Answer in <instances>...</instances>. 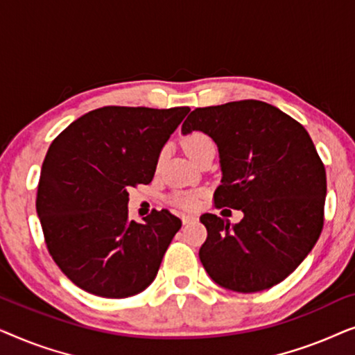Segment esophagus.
Listing matches in <instances>:
<instances>
[{"instance_id":"esophagus-1","label":"esophagus","mask_w":355,"mask_h":355,"mask_svg":"<svg viewBox=\"0 0 355 355\" xmlns=\"http://www.w3.org/2000/svg\"><path fill=\"white\" fill-rule=\"evenodd\" d=\"M196 221H197L196 216H182L184 225H191V223H196Z\"/></svg>"}]
</instances>
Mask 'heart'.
Returning a JSON list of instances; mask_svg holds the SVG:
<instances>
[{"instance_id": "obj_1", "label": "heart", "mask_w": 355, "mask_h": 355, "mask_svg": "<svg viewBox=\"0 0 355 355\" xmlns=\"http://www.w3.org/2000/svg\"><path fill=\"white\" fill-rule=\"evenodd\" d=\"M208 147H215L213 140L208 137V135L202 132H192L184 142V148L189 157L196 158L198 153L203 152V150ZM202 192H178L176 196L173 197L174 205L184 208V210H196L198 207V202H200Z\"/></svg>"}]
</instances>
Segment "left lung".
<instances>
[{"label": "left lung", "mask_w": 355, "mask_h": 355, "mask_svg": "<svg viewBox=\"0 0 355 355\" xmlns=\"http://www.w3.org/2000/svg\"><path fill=\"white\" fill-rule=\"evenodd\" d=\"M200 130L220 153L215 205L244 218L231 225L205 213L198 257L218 286L259 293L284 281L317 244L323 227L327 173L304 125L259 100L193 110L184 135Z\"/></svg>", "instance_id": "left-lung-1"}]
</instances>
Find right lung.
Here are the masks:
<instances>
[{"mask_svg":"<svg viewBox=\"0 0 355 355\" xmlns=\"http://www.w3.org/2000/svg\"><path fill=\"white\" fill-rule=\"evenodd\" d=\"M189 111L105 106L53 140L37 215L53 260L80 289L124 299L153 283L182 223L168 210L129 221L128 191L152 182L162 148Z\"/></svg>","mask_w":355,"mask_h":355,"instance_id":"obj_1","label":"right lung"}]
</instances>
